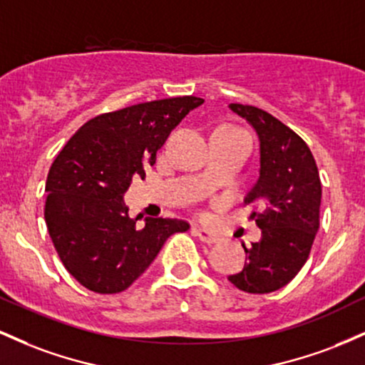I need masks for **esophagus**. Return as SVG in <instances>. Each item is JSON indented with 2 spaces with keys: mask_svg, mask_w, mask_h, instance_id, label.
Here are the masks:
<instances>
[{
  "mask_svg": "<svg viewBox=\"0 0 365 365\" xmlns=\"http://www.w3.org/2000/svg\"><path fill=\"white\" fill-rule=\"evenodd\" d=\"M192 233L199 238L200 242H204V244H216V242H220V235H216L215 232H211V230L207 228H200V226H194L192 228Z\"/></svg>",
  "mask_w": 365,
  "mask_h": 365,
  "instance_id": "34e87169",
  "label": "esophagus"
}]
</instances>
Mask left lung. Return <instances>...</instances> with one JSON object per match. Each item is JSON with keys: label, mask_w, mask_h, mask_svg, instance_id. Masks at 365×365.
<instances>
[{"label": "left lung", "mask_w": 365, "mask_h": 365, "mask_svg": "<svg viewBox=\"0 0 365 365\" xmlns=\"http://www.w3.org/2000/svg\"><path fill=\"white\" fill-rule=\"evenodd\" d=\"M230 110L249 121L261 142L259 180L244 202L262 237L245 247V266L228 276L238 290L271 293L302 269L319 230L321 180L309 145L267 111L247 104Z\"/></svg>", "instance_id": "left-lung-1"}]
</instances>
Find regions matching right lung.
Returning <instances> with one entry per match:
<instances>
[{"label": "right lung", "instance_id": "1", "mask_svg": "<svg viewBox=\"0 0 365 365\" xmlns=\"http://www.w3.org/2000/svg\"><path fill=\"white\" fill-rule=\"evenodd\" d=\"M202 103L183 96L104 113L83 123L53 161L46 225L63 266L87 290H127L170 235L190 228L170 217H145L139 228L123 194L156 163L171 130Z\"/></svg>", "mask_w": 365, "mask_h": 365}]
</instances>
